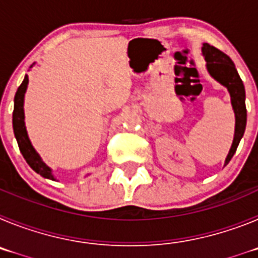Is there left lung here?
<instances>
[{
    "mask_svg": "<svg viewBox=\"0 0 258 258\" xmlns=\"http://www.w3.org/2000/svg\"><path fill=\"white\" fill-rule=\"evenodd\" d=\"M203 55L207 60V68L212 77L218 83L226 86L231 97V104L235 112V136L232 141V146L226 157L225 165L229 164L231 157L238 149L239 142L244 134L245 124H247V108H245V90L243 81L239 76L235 66L225 52L209 44H204L202 47Z\"/></svg>",
    "mask_w": 258,
    "mask_h": 258,
    "instance_id": "1",
    "label": "left lung"
}]
</instances>
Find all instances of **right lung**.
I'll return each mask as SVG.
<instances>
[{
    "label": "right lung",
    "mask_w": 258,
    "mask_h": 258,
    "mask_svg": "<svg viewBox=\"0 0 258 258\" xmlns=\"http://www.w3.org/2000/svg\"><path fill=\"white\" fill-rule=\"evenodd\" d=\"M27 85H28V76L24 77L22 85L18 88L17 94H15V98H14V134H15V138H17L18 146H19V150L22 152L23 157L26 159V161L29 164L32 169L42 175V177H45V178L54 179V177L51 175V169L44 161L41 160V157L38 156L35 149L32 147L31 142L28 140V136H27L26 125H24V109H23V102H24V93L27 90Z\"/></svg>",
    "instance_id": "add662e5"
}]
</instances>
